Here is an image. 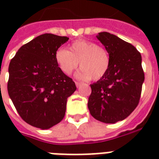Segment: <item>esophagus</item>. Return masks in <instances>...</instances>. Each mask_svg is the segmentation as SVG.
I'll return each instance as SVG.
<instances>
[{"label":"esophagus","mask_w":159,"mask_h":159,"mask_svg":"<svg viewBox=\"0 0 159 159\" xmlns=\"http://www.w3.org/2000/svg\"><path fill=\"white\" fill-rule=\"evenodd\" d=\"M81 84H81V83H80V82H75V85H76L77 88H79V87L80 86Z\"/></svg>","instance_id":"esophagus-1"}]
</instances>
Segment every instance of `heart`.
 Listing matches in <instances>:
<instances>
[{
    "mask_svg": "<svg viewBox=\"0 0 159 159\" xmlns=\"http://www.w3.org/2000/svg\"><path fill=\"white\" fill-rule=\"evenodd\" d=\"M68 51L60 48L55 53V60L64 74L70 75L77 68L76 74L81 80H97L102 78L109 69L111 59L106 48L93 41L80 39L69 46Z\"/></svg>",
    "mask_w": 159,
    "mask_h": 159,
    "instance_id": "heart-1",
    "label": "heart"
}]
</instances>
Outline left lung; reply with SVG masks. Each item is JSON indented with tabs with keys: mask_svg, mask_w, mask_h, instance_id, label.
<instances>
[{
	"mask_svg": "<svg viewBox=\"0 0 159 159\" xmlns=\"http://www.w3.org/2000/svg\"><path fill=\"white\" fill-rule=\"evenodd\" d=\"M97 39L109 53V69L91 84L88 107L91 115L104 123L124 120L138 106L145 75L140 52L132 44L108 32Z\"/></svg>",
	"mask_w": 159,
	"mask_h": 159,
	"instance_id": "obj_1",
	"label": "left lung"
}]
</instances>
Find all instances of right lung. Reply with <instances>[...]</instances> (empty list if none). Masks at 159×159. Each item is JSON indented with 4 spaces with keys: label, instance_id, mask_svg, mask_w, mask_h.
I'll use <instances>...</instances> for the list:
<instances>
[{
    "label": "right lung",
    "instance_id": "1",
    "mask_svg": "<svg viewBox=\"0 0 159 159\" xmlns=\"http://www.w3.org/2000/svg\"><path fill=\"white\" fill-rule=\"evenodd\" d=\"M67 37L44 34L23 45L9 66L8 93L21 118L47 129L63 120L67 98L76 86L55 60Z\"/></svg>",
    "mask_w": 159,
    "mask_h": 159
}]
</instances>
